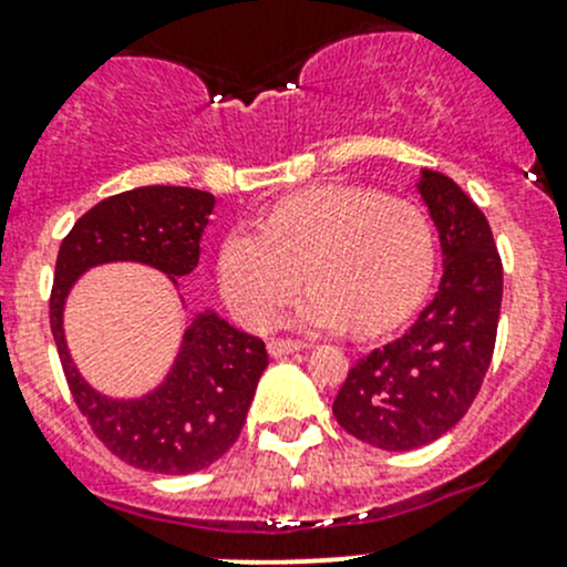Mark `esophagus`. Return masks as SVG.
Wrapping results in <instances>:
<instances>
[{
	"instance_id": "obj_1",
	"label": "esophagus",
	"mask_w": 567,
	"mask_h": 567,
	"mask_svg": "<svg viewBox=\"0 0 567 567\" xmlns=\"http://www.w3.org/2000/svg\"><path fill=\"white\" fill-rule=\"evenodd\" d=\"M299 349H301L299 340H288V338H274L271 343H268V354H271L274 360L293 354V351H299Z\"/></svg>"
}]
</instances>
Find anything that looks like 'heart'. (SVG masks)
Returning <instances> with one entry per match:
<instances>
[{
	"label": "heart",
	"mask_w": 567,
	"mask_h": 567,
	"mask_svg": "<svg viewBox=\"0 0 567 567\" xmlns=\"http://www.w3.org/2000/svg\"><path fill=\"white\" fill-rule=\"evenodd\" d=\"M435 235L426 213L357 185H321L277 202L260 227H238L218 255V282L235 316L271 327L290 296L310 293L290 321L377 334L404 321L430 288Z\"/></svg>",
	"instance_id": "obj_1"
}]
</instances>
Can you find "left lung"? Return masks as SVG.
I'll return each mask as SVG.
<instances>
[{"label":"left lung","instance_id":"left-lung-1","mask_svg":"<svg viewBox=\"0 0 567 567\" xmlns=\"http://www.w3.org/2000/svg\"><path fill=\"white\" fill-rule=\"evenodd\" d=\"M417 190L441 233V288L401 338L349 368L332 404L349 435L384 452H412L457 426L485 382L502 312V257L485 213L437 172H423Z\"/></svg>","mask_w":567,"mask_h":567}]
</instances>
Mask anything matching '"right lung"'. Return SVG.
<instances>
[{"label": "right lung", "mask_w": 567, "mask_h": 567, "mask_svg": "<svg viewBox=\"0 0 567 567\" xmlns=\"http://www.w3.org/2000/svg\"><path fill=\"white\" fill-rule=\"evenodd\" d=\"M213 207V194L196 188L124 190L99 202L71 227L54 266L49 323L71 399L107 452L152 474H194L229 452L268 365L266 343L207 312L185 329L183 351L155 393L135 401L104 399L71 362L63 301L74 279L99 262L135 260L172 277L190 274Z\"/></svg>", "instance_id": "1"}]
</instances>
